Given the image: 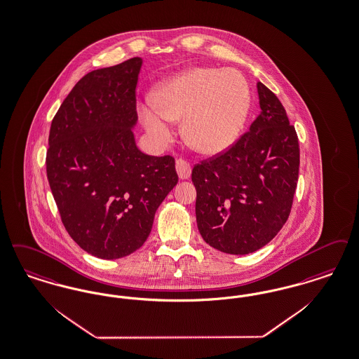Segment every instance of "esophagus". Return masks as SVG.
<instances>
[{"mask_svg": "<svg viewBox=\"0 0 359 359\" xmlns=\"http://www.w3.org/2000/svg\"><path fill=\"white\" fill-rule=\"evenodd\" d=\"M191 171H192L191 165L187 163L186 160H183V158L176 160V172L182 180L188 179L191 176Z\"/></svg>", "mask_w": 359, "mask_h": 359, "instance_id": "obj_1", "label": "esophagus"}]
</instances>
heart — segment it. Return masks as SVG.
<instances>
[{
	"label": "heart",
	"instance_id": "b5f03b06",
	"mask_svg": "<svg viewBox=\"0 0 359 359\" xmlns=\"http://www.w3.org/2000/svg\"><path fill=\"white\" fill-rule=\"evenodd\" d=\"M250 109L251 89L242 73L195 67L164 83L156 102L140 105L139 114L155 143H168L172 121L183 120L188 147L204 156H216L239 140Z\"/></svg>",
	"mask_w": 359,
	"mask_h": 359
}]
</instances>
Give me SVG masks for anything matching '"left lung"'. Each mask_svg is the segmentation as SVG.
I'll list each match as a JSON object with an SVG mask.
<instances>
[{
  "label": "left lung",
  "instance_id": "left-lung-1",
  "mask_svg": "<svg viewBox=\"0 0 359 359\" xmlns=\"http://www.w3.org/2000/svg\"><path fill=\"white\" fill-rule=\"evenodd\" d=\"M260 114L226 154L192 170L196 222L216 250L245 255L271 242L286 223L299 175V143L286 109L262 83Z\"/></svg>",
  "mask_w": 359,
  "mask_h": 359
}]
</instances>
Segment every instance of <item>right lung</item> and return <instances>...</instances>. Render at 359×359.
<instances>
[{
	"label": "right lung",
	"instance_id": "right-lung-1",
	"mask_svg": "<svg viewBox=\"0 0 359 359\" xmlns=\"http://www.w3.org/2000/svg\"><path fill=\"white\" fill-rule=\"evenodd\" d=\"M142 64L133 57L86 74L49 132L46 175L61 220L76 243L100 259L139 250L177 184L173 158L149 156L136 145Z\"/></svg>",
	"mask_w": 359,
	"mask_h": 359
}]
</instances>
